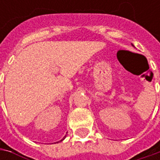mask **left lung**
Returning <instances> with one entry per match:
<instances>
[{
    "label": "left lung",
    "instance_id": "8db88e82",
    "mask_svg": "<svg viewBox=\"0 0 160 160\" xmlns=\"http://www.w3.org/2000/svg\"><path fill=\"white\" fill-rule=\"evenodd\" d=\"M132 46H133V45H132Z\"/></svg>",
    "mask_w": 160,
    "mask_h": 160
}]
</instances>
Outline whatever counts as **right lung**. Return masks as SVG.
Segmentation results:
<instances>
[{
	"label": "right lung",
	"mask_w": 160,
	"mask_h": 160,
	"mask_svg": "<svg viewBox=\"0 0 160 160\" xmlns=\"http://www.w3.org/2000/svg\"><path fill=\"white\" fill-rule=\"evenodd\" d=\"M65 138H66V136H64V138L62 139V140H61V141H63V140H64V139H65ZM61 141H60V142H61ZM58 142H57V143H58Z\"/></svg>",
	"instance_id": "right-lung-1"
}]
</instances>
